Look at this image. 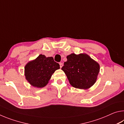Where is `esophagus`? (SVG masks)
Wrapping results in <instances>:
<instances>
[{
    "label": "esophagus",
    "mask_w": 124,
    "mask_h": 124,
    "mask_svg": "<svg viewBox=\"0 0 124 124\" xmlns=\"http://www.w3.org/2000/svg\"><path fill=\"white\" fill-rule=\"evenodd\" d=\"M59 64H60V68H61L62 67V66H63V63H62L61 62V63H60Z\"/></svg>",
    "instance_id": "esophagus-1"
}]
</instances>
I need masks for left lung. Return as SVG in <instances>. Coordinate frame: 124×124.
Here are the masks:
<instances>
[{
  "mask_svg": "<svg viewBox=\"0 0 124 124\" xmlns=\"http://www.w3.org/2000/svg\"><path fill=\"white\" fill-rule=\"evenodd\" d=\"M67 58L61 70L73 87L86 90L95 84L100 70L98 62L85 53L71 54Z\"/></svg>",
  "mask_w": 124,
  "mask_h": 124,
  "instance_id": "obj_1",
  "label": "left lung"
}]
</instances>
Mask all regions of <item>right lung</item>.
Masks as SVG:
<instances>
[{
	"instance_id": "1",
	"label": "right lung",
	"mask_w": 124,
	"mask_h": 124,
	"mask_svg": "<svg viewBox=\"0 0 124 124\" xmlns=\"http://www.w3.org/2000/svg\"><path fill=\"white\" fill-rule=\"evenodd\" d=\"M60 68V64L54 61L53 57L40 54L25 66V78L33 86L44 87L49 83L53 73Z\"/></svg>"
}]
</instances>
